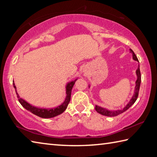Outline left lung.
Masks as SVG:
<instances>
[{"label": "left lung", "mask_w": 157, "mask_h": 157, "mask_svg": "<svg viewBox=\"0 0 157 157\" xmlns=\"http://www.w3.org/2000/svg\"><path fill=\"white\" fill-rule=\"evenodd\" d=\"M130 52L132 53V56H133V59L135 61H138V59L137 58V56L135 55V53L134 51H132V49H129ZM136 75H137V80L136 82V87H135V92H134V94L133 95L132 98L130 100L129 102L128 103L124 108L121 110H116V111H109V110L102 108L101 106L96 105L95 106V109L96 111H97L100 114H101L102 115L105 116H108V117H115L121 113H123V112H125L127 111L130 106H132L134 104V102L136 101V100L138 98V93H139V90H140V83H141V73L140 71V65H138V69L136 70Z\"/></svg>", "instance_id": "left-lung-1"}]
</instances>
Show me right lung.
Masks as SVG:
<instances>
[{
  "label": "right lung",
  "instance_id": "obj_1",
  "mask_svg": "<svg viewBox=\"0 0 157 157\" xmlns=\"http://www.w3.org/2000/svg\"><path fill=\"white\" fill-rule=\"evenodd\" d=\"M77 79L75 80L71 81L69 82L66 86V98L65 101L63 102L61 105L58 106L57 107L52 108V109H42V108H38L31 105L29 104L28 102H26L25 100H23L19 97L17 92L16 90V86H15V84L13 83V87H14L15 90V92L17 94V98L19 100V102H20L23 107H24L26 110H28L29 112L32 113L33 114L37 115L40 117L42 118H52L54 117L57 116L60 114H61L62 113L65 111V109L67 107V106L69 103L70 100H71V90L73 85H74L75 82H76Z\"/></svg>",
  "mask_w": 157,
  "mask_h": 157
}]
</instances>
